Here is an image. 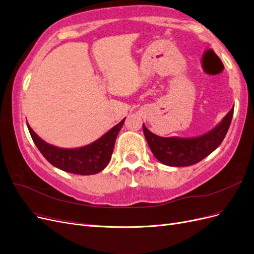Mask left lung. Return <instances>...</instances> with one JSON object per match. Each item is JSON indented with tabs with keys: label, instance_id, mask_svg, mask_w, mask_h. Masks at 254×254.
<instances>
[{
	"label": "left lung",
	"instance_id": "1",
	"mask_svg": "<svg viewBox=\"0 0 254 254\" xmlns=\"http://www.w3.org/2000/svg\"><path fill=\"white\" fill-rule=\"evenodd\" d=\"M233 111L234 107L210 131L193 137L160 136L149 131L143 124L145 139L153 156L161 163L175 167L193 165L209 156L221 144L231 124Z\"/></svg>",
	"mask_w": 254,
	"mask_h": 254
}]
</instances>
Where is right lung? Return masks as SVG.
Instances as JSON below:
<instances>
[{"instance_id": "1", "label": "right lung", "mask_w": 254, "mask_h": 254, "mask_svg": "<svg viewBox=\"0 0 254 254\" xmlns=\"http://www.w3.org/2000/svg\"><path fill=\"white\" fill-rule=\"evenodd\" d=\"M125 119L96 141L76 148H61L49 144L30 128L28 123L27 128L37 148L52 165L66 173L86 176L102 172L109 164L115 139L124 125Z\"/></svg>"}]
</instances>
